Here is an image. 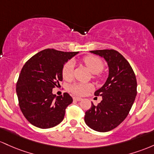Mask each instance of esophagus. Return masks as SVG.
I'll use <instances>...</instances> for the list:
<instances>
[{
	"instance_id": "1",
	"label": "esophagus",
	"mask_w": 154,
	"mask_h": 154,
	"mask_svg": "<svg viewBox=\"0 0 154 154\" xmlns=\"http://www.w3.org/2000/svg\"><path fill=\"white\" fill-rule=\"evenodd\" d=\"M73 100H75V101H81L82 100V98L79 97H73Z\"/></svg>"
}]
</instances>
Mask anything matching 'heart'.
I'll list each match as a JSON object with an SVG mask.
<instances>
[{"label": "heart", "mask_w": 154, "mask_h": 154, "mask_svg": "<svg viewBox=\"0 0 154 154\" xmlns=\"http://www.w3.org/2000/svg\"><path fill=\"white\" fill-rule=\"evenodd\" d=\"M83 62L89 70L94 73V78L99 77V72L104 68V63L100 57L94 55H88L83 58ZM73 71V63L69 60L65 63L62 69V75L65 80H70ZM94 89V86L91 84L84 83H75L69 86V91L76 96H84L88 92Z\"/></svg>", "instance_id": "1"}]
</instances>
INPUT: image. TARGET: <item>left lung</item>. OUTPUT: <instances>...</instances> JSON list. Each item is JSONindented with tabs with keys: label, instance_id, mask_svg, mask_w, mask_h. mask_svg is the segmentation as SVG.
Returning <instances> with one entry per match:
<instances>
[{
	"label": "left lung",
	"instance_id": "1",
	"mask_svg": "<svg viewBox=\"0 0 154 154\" xmlns=\"http://www.w3.org/2000/svg\"><path fill=\"white\" fill-rule=\"evenodd\" d=\"M108 62L109 75L103 87L94 92L103 100L97 105L91 103L84 121L91 129L100 132L112 130L128 116L137 95V79L129 62L114 49L90 51Z\"/></svg>",
	"mask_w": 154,
	"mask_h": 154
}]
</instances>
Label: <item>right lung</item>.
Returning a JSON list of instances; mask_svg holds the SVG:
<instances>
[{
  "label": "right lung",
  "mask_w": 154,
  "mask_h": 154,
  "mask_svg": "<svg viewBox=\"0 0 154 154\" xmlns=\"http://www.w3.org/2000/svg\"><path fill=\"white\" fill-rule=\"evenodd\" d=\"M78 53L46 49L33 55L24 65L16 91L20 110L31 124L49 129L63 120L72 98L67 92L56 97L52 89L63 81L64 64Z\"/></svg>",
  "instance_id": "add662e5"
}]
</instances>
